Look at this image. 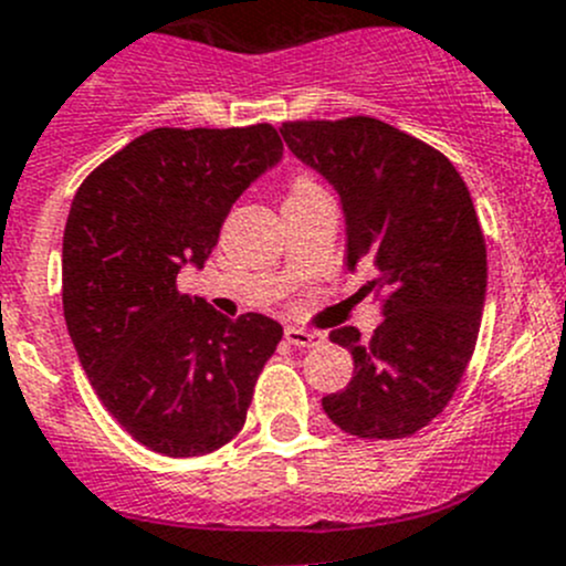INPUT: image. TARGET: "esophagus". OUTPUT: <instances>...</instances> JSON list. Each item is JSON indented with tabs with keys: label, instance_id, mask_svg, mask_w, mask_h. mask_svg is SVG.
<instances>
[{
	"label": "esophagus",
	"instance_id": "esophagus-1",
	"mask_svg": "<svg viewBox=\"0 0 566 566\" xmlns=\"http://www.w3.org/2000/svg\"><path fill=\"white\" fill-rule=\"evenodd\" d=\"M284 337H287L290 345H298V348H315V345L323 343L321 332H310V328H298V326L284 328Z\"/></svg>",
	"mask_w": 566,
	"mask_h": 566
}]
</instances>
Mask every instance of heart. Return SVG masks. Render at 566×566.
I'll return each mask as SVG.
<instances>
[{"label":"heart","instance_id":"1","mask_svg":"<svg viewBox=\"0 0 566 566\" xmlns=\"http://www.w3.org/2000/svg\"><path fill=\"white\" fill-rule=\"evenodd\" d=\"M306 190H317V185L312 182V179H295V185H293V193H306Z\"/></svg>","mask_w":566,"mask_h":566}]
</instances>
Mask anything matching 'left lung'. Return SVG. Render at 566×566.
I'll return each instance as SVG.
<instances>
[{"label":"left lung","mask_w":566,"mask_h":566,"mask_svg":"<svg viewBox=\"0 0 566 566\" xmlns=\"http://www.w3.org/2000/svg\"><path fill=\"white\" fill-rule=\"evenodd\" d=\"M287 149L321 174L345 216V265L376 268L367 293L381 326L332 328L354 356L348 387L323 398L334 426L365 440H400L448 406L475 350L486 298V245L453 163L378 118L290 120Z\"/></svg>","instance_id":"left-lung-1"}]
</instances>
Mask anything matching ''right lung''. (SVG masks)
<instances>
[{
	"label": "right lung",
	"mask_w": 566,
	"mask_h": 566,
	"mask_svg": "<svg viewBox=\"0 0 566 566\" xmlns=\"http://www.w3.org/2000/svg\"><path fill=\"white\" fill-rule=\"evenodd\" d=\"M271 124L151 129L96 168L63 234V315L87 381L140 446L174 459L227 446L282 326L238 321L182 295L205 268L234 201L279 166Z\"/></svg>",
	"instance_id": "1"
}]
</instances>
